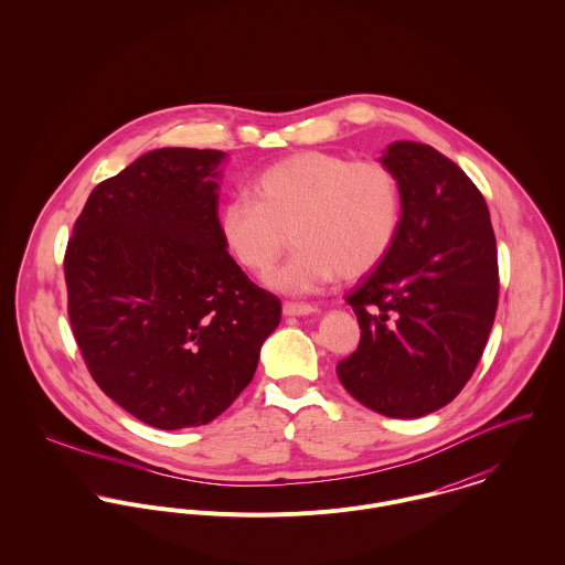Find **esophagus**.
Listing matches in <instances>:
<instances>
[{
  "label": "esophagus",
  "instance_id": "1",
  "mask_svg": "<svg viewBox=\"0 0 565 565\" xmlns=\"http://www.w3.org/2000/svg\"><path fill=\"white\" fill-rule=\"evenodd\" d=\"M282 313L289 316V318H300V316L316 313V307L307 305V302H285L282 305Z\"/></svg>",
  "mask_w": 565,
  "mask_h": 565
}]
</instances>
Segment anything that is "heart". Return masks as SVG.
I'll list each match as a JSON object with an SVG mask.
<instances>
[{"instance_id":"1","label":"heart","mask_w":565,"mask_h":565,"mask_svg":"<svg viewBox=\"0 0 565 565\" xmlns=\"http://www.w3.org/2000/svg\"><path fill=\"white\" fill-rule=\"evenodd\" d=\"M252 196L224 202L217 228L228 254L265 276L298 247L271 285L305 294L332 280H359L390 252L401 226V189L387 164L300 152L263 169Z\"/></svg>"}]
</instances>
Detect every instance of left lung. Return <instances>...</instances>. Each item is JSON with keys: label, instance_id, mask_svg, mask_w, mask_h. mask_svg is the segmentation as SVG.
<instances>
[{"label": "left lung", "instance_id": "obj_1", "mask_svg": "<svg viewBox=\"0 0 565 565\" xmlns=\"http://www.w3.org/2000/svg\"><path fill=\"white\" fill-rule=\"evenodd\" d=\"M401 189V226L345 298L359 348L337 363L345 392L387 417H422L472 379L498 307V252L483 193L430 146L396 141L381 159Z\"/></svg>", "mask_w": 565, "mask_h": 565}]
</instances>
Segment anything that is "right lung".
Returning <instances> with one entry per match:
<instances>
[{
    "label": "right lung",
    "instance_id": "1",
    "mask_svg": "<svg viewBox=\"0 0 565 565\" xmlns=\"http://www.w3.org/2000/svg\"><path fill=\"white\" fill-rule=\"evenodd\" d=\"M224 152L162 148L99 182L65 252L70 322L97 387L178 430L249 385L280 300L254 285L217 228Z\"/></svg>",
    "mask_w": 565,
    "mask_h": 565
}]
</instances>
